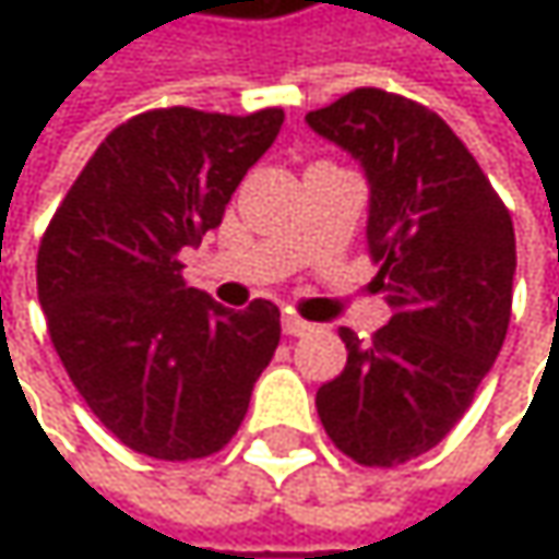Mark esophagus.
<instances>
[{
  "instance_id": "esophagus-1",
  "label": "esophagus",
  "mask_w": 559,
  "mask_h": 559,
  "mask_svg": "<svg viewBox=\"0 0 559 559\" xmlns=\"http://www.w3.org/2000/svg\"><path fill=\"white\" fill-rule=\"evenodd\" d=\"M281 326H284L287 336H304V333L313 330V323H307V320H300V317H294V313H284V317H281Z\"/></svg>"
}]
</instances>
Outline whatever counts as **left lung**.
I'll list each match as a JSON object with an SVG mask.
<instances>
[{
    "label": "left lung",
    "mask_w": 559,
    "mask_h": 559,
    "mask_svg": "<svg viewBox=\"0 0 559 559\" xmlns=\"http://www.w3.org/2000/svg\"><path fill=\"white\" fill-rule=\"evenodd\" d=\"M307 126L366 174V242L391 307L372 343L340 330L346 369L320 385L317 414L346 456L394 466L450 433L499 356L514 226L476 158L427 106L353 90L307 112Z\"/></svg>",
    "instance_id": "left-lung-1"
}]
</instances>
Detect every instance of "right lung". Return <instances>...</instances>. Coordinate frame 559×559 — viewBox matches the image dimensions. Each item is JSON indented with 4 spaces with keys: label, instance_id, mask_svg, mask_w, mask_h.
Returning <instances> with one entry per match:
<instances>
[{
    "label": "right lung",
    "instance_id": "right-lung-1",
    "mask_svg": "<svg viewBox=\"0 0 559 559\" xmlns=\"http://www.w3.org/2000/svg\"><path fill=\"white\" fill-rule=\"evenodd\" d=\"M284 112H142L106 135L38 249L51 343L90 411L129 450L200 460L239 430L281 340L272 300L229 310L180 275V252L278 139Z\"/></svg>",
    "mask_w": 559,
    "mask_h": 559
}]
</instances>
